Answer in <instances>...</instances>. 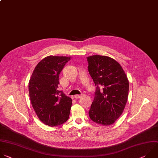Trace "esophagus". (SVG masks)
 <instances>
[{
    "label": "esophagus",
    "mask_w": 158,
    "mask_h": 158,
    "mask_svg": "<svg viewBox=\"0 0 158 158\" xmlns=\"http://www.w3.org/2000/svg\"><path fill=\"white\" fill-rule=\"evenodd\" d=\"M82 96H83V94H77V95L74 96V98H76V99H78V98H81Z\"/></svg>",
    "instance_id": "obj_1"
}]
</instances>
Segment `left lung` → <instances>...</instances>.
Returning a JSON list of instances; mask_svg holds the SVG:
<instances>
[{
	"instance_id": "1",
	"label": "left lung",
	"mask_w": 158,
	"mask_h": 158,
	"mask_svg": "<svg viewBox=\"0 0 158 158\" xmlns=\"http://www.w3.org/2000/svg\"><path fill=\"white\" fill-rule=\"evenodd\" d=\"M86 59L89 73L96 86L89 116L96 123L110 125L121 116L127 104L128 78L119 64L109 56L93 55Z\"/></svg>"
}]
</instances>
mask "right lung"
Returning <instances> with one entry per match:
<instances>
[{"label": "right lung", "instance_id": "add662e5", "mask_svg": "<svg viewBox=\"0 0 158 158\" xmlns=\"http://www.w3.org/2000/svg\"><path fill=\"white\" fill-rule=\"evenodd\" d=\"M70 57L48 56L42 60L28 83L29 97L40 120L49 127L65 123L70 115L72 100L58 90L59 74Z\"/></svg>", "mask_w": 158, "mask_h": 158}]
</instances>
